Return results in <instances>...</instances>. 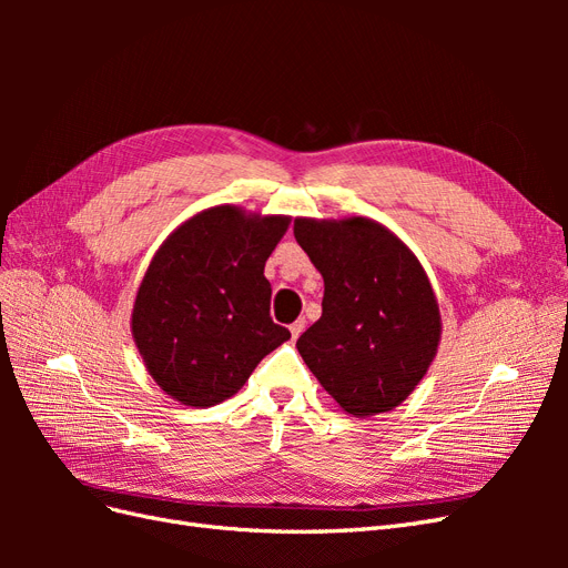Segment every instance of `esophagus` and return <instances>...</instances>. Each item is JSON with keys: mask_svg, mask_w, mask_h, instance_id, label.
Returning a JSON list of instances; mask_svg holds the SVG:
<instances>
[{"mask_svg": "<svg viewBox=\"0 0 568 568\" xmlns=\"http://www.w3.org/2000/svg\"><path fill=\"white\" fill-rule=\"evenodd\" d=\"M303 329H305V320H296L294 324H291V326H288V332H291V338H294V341H296V338H298V336L303 334Z\"/></svg>", "mask_w": 568, "mask_h": 568, "instance_id": "esophagus-1", "label": "esophagus"}]
</instances>
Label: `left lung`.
Returning <instances> with one entry per match:
<instances>
[{"mask_svg": "<svg viewBox=\"0 0 568 568\" xmlns=\"http://www.w3.org/2000/svg\"><path fill=\"white\" fill-rule=\"evenodd\" d=\"M324 280L322 317L296 348L353 417L398 407L424 379L440 341L438 301L417 255L369 217L294 220Z\"/></svg>", "mask_w": 568, "mask_h": 568, "instance_id": "obj_1", "label": "left lung"}]
</instances>
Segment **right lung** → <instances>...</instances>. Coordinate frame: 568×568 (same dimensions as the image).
Masks as SVG:
<instances>
[{"instance_id":"right-lung-1","label":"right lung","mask_w":568,"mask_h":568,"mask_svg":"<svg viewBox=\"0 0 568 568\" xmlns=\"http://www.w3.org/2000/svg\"><path fill=\"white\" fill-rule=\"evenodd\" d=\"M288 222L215 205L182 222L153 255L134 298L132 336L170 398L192 407L227 400L291 338L270 317L263 274Z\"/></svg>"}]
</instances>
